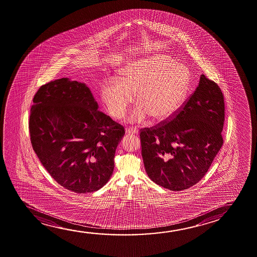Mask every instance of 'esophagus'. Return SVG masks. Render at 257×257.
Listing matches in <instances>:
<instances>
[{
	"label": "esophagus",
	"mask_w": 257,
	"mask_h": 257,
	"mask_svg": "<svg viewBox=\"0 0 257 257\" xmlns=\"http://www.w3.org/2000/svg\"><path fill=\"white\" fill-rule=\"evenodd\" d=\"M138 131L135 127H126V134L127 135H136L138 134Z\"/></svg>",
	"instance_id": "obj_1"
}]
</instances>
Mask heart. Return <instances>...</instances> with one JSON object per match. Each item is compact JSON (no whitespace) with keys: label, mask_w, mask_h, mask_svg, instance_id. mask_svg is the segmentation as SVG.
I'll return each mask as SVG.
<instances>
[{"label":"heart","mask_w":257,"mask_h":257,"mask_svg":"<svg viewBox=\"0 0 257 257\" xmlns=\"http://www.w3.org/2000/svg\"><path fill=\"white\" fill-rule=\"evenodd\" d=\"M188 85L189 76L184 66L166 54H153L126 66L119 81L106 80L102 86V99L111 116L120 119L137 94L138 106L130 121L142 122L148 115L161 120L181 107Z\"/></svg>","instance_id":"heart-1"}]
</instances>
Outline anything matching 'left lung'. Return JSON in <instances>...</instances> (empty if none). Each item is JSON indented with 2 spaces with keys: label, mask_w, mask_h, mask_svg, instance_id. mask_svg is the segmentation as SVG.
<instances>
[{
  "label": "left lung",
  "mask_w": 257,
  "mask_h": 257,
  "mask_svg": "<svg viewBox=\"0 0 257 257\" xmlns=\"http://www.w3.org/2000/svg\"><path fill=\"white\" fill-rule=\"evenodd\" d=\"M224 95L201 75L197 88L170 118L140 131L149 178L172 191L196 184L224 144Z\"/></svg>",
  "instance_id": "obj_1"
}]
</instances>
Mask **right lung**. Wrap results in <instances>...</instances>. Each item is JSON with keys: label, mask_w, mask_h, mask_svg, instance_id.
I'll use <instances>...</instances> for the list:
<instances>
[{"label": "right lung", "mask_w": 257, "mask_h": 257, "mask_svg": "<svg viewBox=\"0 0 257 257\" xmlns=\"http://www.w3.org/2000/svg\"><path fill=\"white\" fill-rule=\"evenodd\" d=\"M33 102L31 143L54 181L78 194L101 188L112 175L123 126L98 111L90 89L77 81L45 83Z\"/></svg>", "instance_id": "obj_1"}]
</instances>
